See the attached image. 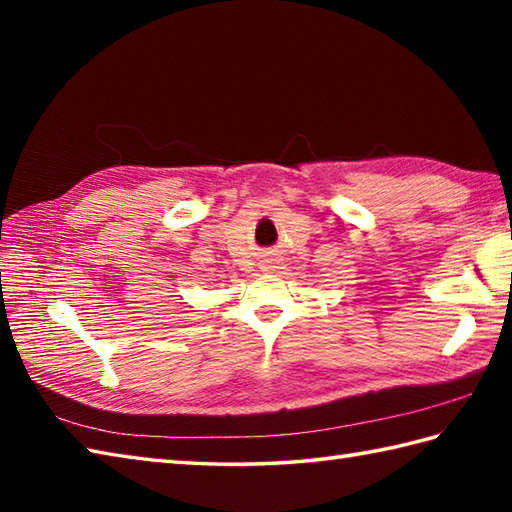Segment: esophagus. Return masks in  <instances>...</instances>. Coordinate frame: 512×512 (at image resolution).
I'll return each instance as SVG.
<instances>
[{"label":"esophagus","instance_id":"obj_1","mask_svg":"<svg viewBox=\"0 0 512 512\" xmlns=\"http://www.w3.org/2000/svg\"><path fill=\"white\" fill-rule=\"evenodd\" d=\"M277 268H279V262H277V259H273V262H268V264L264 266L266 273H273V270H277Z\"/></svg>","mask_w":512,"mask_h":512}]
</instances>
